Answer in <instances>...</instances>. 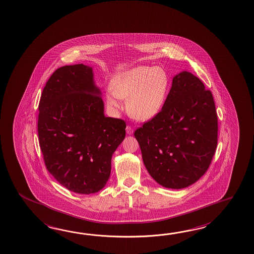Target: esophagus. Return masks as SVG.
<instances>
[{
  "label": "esophagus",
  "instance_id": "34e87169",
  "mask_svg": "<svg viewBox=\"0 0 254 254\" xmlns=\"http://www.w3.org/2000/svg\"><path fill=\"white\" fill-rule=\"evenodd\" d=\"M126 130H127V135H132L133 132H134V128H133L131 126H127Z\"/></svg>",
  "mask_w": 254,
  "mask_h": 254
}]
</instances>
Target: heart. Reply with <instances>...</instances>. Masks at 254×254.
Masks as SVG:
<instances>
[{"label":"heart","instance_id":"obj_1","mask_svg":"<svg viewBox=\"0 0 254 254\" xmlns=\"http://www.w3.org/2000/svg\"><path fill=\"white\" fill-rule=\"evenodd\" d=\"M169 80L160 67L141 65L115 75L111 90L106 96L107 106L120 108L119 98H127L130 116L140 121L155 118L164 106L169 91Z\"/></svg>","mask_w":254,"mask_h":254}]
</instances>
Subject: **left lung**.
Returning a JSON list of instances; mask_svg holds the SVG:
<instances>
[{"label": "left lung", "mask_w": 254, "mask_h": 254, "mask_svg": "<svg viewBox=\"0 0 254 254\" xmlns=\"http://www.w3.org/2000/svg\"><path fill=\"white\" fill-rule=\"evenodd\" d=\"M134 135L158 184L175 190L190 186L209 169L218 143L211 92L191 73L177 74L161 111Z\"/></svg>", "instance_id": "1"}]
</instances>
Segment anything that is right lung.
<instances>
[{"mask_svg": "<svg viewBox=\"0 0 254 254\" xmlns=\"http://www.w3.org/2000/svg\"><path fill=\"white\" fill-rule=\"evenodd\" d=\"M101 92L92 67L83 64L57 69L39 103L38 136L47 170L79 194L106 186L111 158L126 135V122L104 115Z\"/></svg>", "mask_w": 254, "mask_h": 254, "instance_id": "add662e5", "label": "right lung"}]
</instances>
